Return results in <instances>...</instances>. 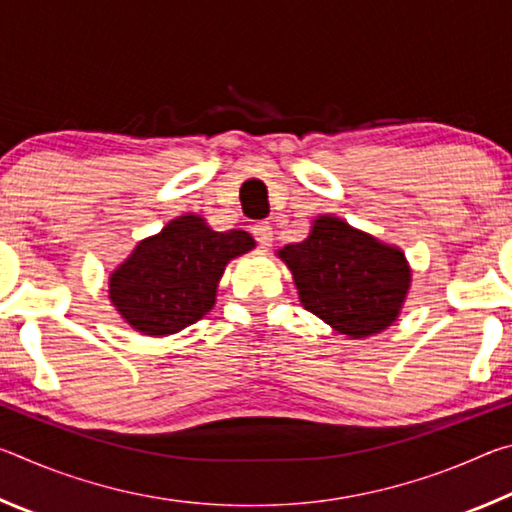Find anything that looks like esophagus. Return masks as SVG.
I'll use <instances>...</instances> for the list:
<instances>
[{"label": "esophagus", "instance_id": "34e87169", "mask_svg": "<svg viewBox=\"0 0 512 512\" xmlns=\"http://www.w3.org/2000/svg\"><path fill=\"white\" fill-rule=\"evenodd\" d=\"M250 232H253V237H255V241L259 244V248H271V244H273V228H271V223H266V221L255 223L253 228H250Z\"/></svg>", "mask_w": 512, "mask_h": 512}]
</instances>
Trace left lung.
<instances>
[{
	"instance_id": "8db88e82",
	"label": "left lung",
	"mask_w": 512,
	"mask_h": 512,
	"mask_svg": "<svg viewBox=\"0 0 512 512\" xmlns=\"http://www.w3.org/2000/svg\"><path fill=\"white\" fill-rule=\"evenodd\" d=\"M302 307L352 339L377 334L400 314L411 273L404 253L320 216L311 235L280 250Z\"/></svg>"
}]
</instances>
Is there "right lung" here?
Returning a JSON list of instances; mask_svg holds the SVG:
<instances>
[{
	"label": "right lung",
	"instance_id": "right-lung-1",
	"mask_svg": "<svg viewBox=\"0 0 512 512\" xmlns=\"http://www.w3.org/2000/svg\"><path fill=\"white\" fill-rule=\"evenodd\" d=\"M253 248L244 230L214 232L201 216H178L110 275V300L137 332L176 334L214 307L225 264Z\"/></svg>",
	"mask_w": 512,
	"mask_h": 512
}]
</instances>
